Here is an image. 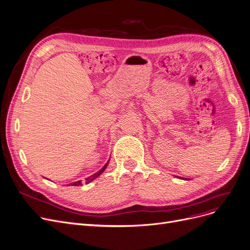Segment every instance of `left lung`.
I'll use <instances>...</instances> for the list:
<instances>
[{"mask_svg":"<svg viewBox=\"0 0 250 250\" xmlns=\"http://www.w3.org/2000/svg\"><path fill=\"white\" fill-rule=\"evenodd\" d=\"M182 179H183V178H182Z\"/></svg>","mask_w":250,"mask_h":250,"instance_id":"left-lung-1","label":"left lung"}]
</instances>
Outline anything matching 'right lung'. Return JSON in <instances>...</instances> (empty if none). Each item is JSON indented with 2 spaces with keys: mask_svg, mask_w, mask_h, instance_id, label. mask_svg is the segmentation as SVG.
Instances as JSON below:
<instances>
[{
  "mask_svg": "<svg viewBox=\"0 0 250 250\" xmlns=\"http://www.w3.org/2000/svg\"><path fill=\"white\" fill-rule=\"evenodd\" d=\"M108 164H109V163H106V164L104 166V167H103V168H102L100 171H98L97 173H94L93 175H91V176H89L88 178H86V179H85V181H86V182H85V183L87 184V183H89V182L93 181L94 179H96L97 177H99V176H100V175H101V174H102V173L104 171V169L106 168V166H108ZM69 185H70V184H69ZM71 185H72V186H79V185H81V181H76V182H73V183H71Z\"/></svg>",
  "mask_w": 250,
  "mask_h": 250,
  "instance_id": "right-lung-1",
  "label": "right lung"
}]
</instances>
